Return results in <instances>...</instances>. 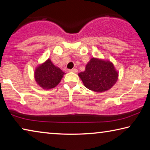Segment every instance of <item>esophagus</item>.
Returning <instances> with one entry per match:
<instances>
[{"label": "esophagus", "instance_id": "obj_1", "mask_svg": "<svg viewBox=\"0 0 150 150\" xmlns=\"http://www.w3.org/2000/svg\"><path fill=\"white\" fill-rule=\"evenodd\" d=\"M69 72H72V73H77V69H72L69 70Z\"/></svg>", "mask_w": 150, "mask_h": 150}]
</instances>
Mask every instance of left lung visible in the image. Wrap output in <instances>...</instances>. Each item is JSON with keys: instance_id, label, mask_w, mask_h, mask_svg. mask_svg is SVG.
Segmentation results:
<instances>
[{"instance_id": "obj_1", "label": "left lung", "mask_w": 150, "mask_h": 150, "mask_svg": "<svg viewBox=\"0 0 150 150\" xmlns=\"http://www.w3.org/2000/svg\"><path fill=\"white\" fill-rule=\"evenodd\" d=\"M83 85L96 93L108 91L115 85L118 72L110 60L92 57L86 65L85 70L78 74Z\"/></svg>"}]
</instances>
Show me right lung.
<instances>
[{"mask_svg":"<svg viewBox=\"0 0 150 150\" xmlns=\"http://www.w3.org/2000/svg\"><path fill=\"white\" fill-rule=\"evenodd\" d=\"M65 74L66 73L55 66L50 59H47L35 67L34 78L39 87L49 90L56 87Z\"/></svg>","mask_w":150,"mask_h":150,"instance_id":"add662e5","label":"right lung"}]
</instances>
